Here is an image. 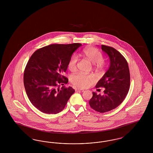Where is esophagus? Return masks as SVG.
Wrapping results in <instances>:
<instances>
[{
  "mask_svg": "<svg viewBox=\"0 0 153 153\" xmlns=\"http://www.w3.org/2000/svg\"><path fill=\"white\" fill-rule=\"evenodd\" d=\"M82 90H84L82 89H81V88H75V91H82Z\"/></svg>",
  "mask_w": 153,
  "mask_h": 153,
  "instance_id": "esophagus-1",
  "label": "esophagus"
}]
</instances>
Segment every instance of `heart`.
Returning <instances> with one entry per match:
<instances>
[{
  "instance_id": "1",
  "label": "heart",
  "mask_w": 153,
  "mask_h": 153,
  "mask_svg": "<svg viewBox=\"0 0 153 153\" xmlns=\"http://www.w3.org/2000/svg\"><path fill=\"white\" fill-rule=\"evenodd\" d=\"M84 56L93 63L96 69H102L104 65L103 57L100 51L95 48H88L83 51ZM78 58L76 55H73L68 62V69L73 71L76 68ZM94 80V76L92 74H85L81 72L76 73L71 77V81L74 85L79 88H87L89 86L92 81Z\"/></svg>"
}]
</instances>
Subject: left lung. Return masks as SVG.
<instances>
[{
	"label": "left lung",
	"instance_id": "left-lung-1",
	"mask_svg": "<svg viewBox=\"0 0 153 153\" xmlns=\"http://www.w3.org/2000/svg\"><path fill=\"white\" fill-rule=\"evenodd\" d=\"M102 49L110 59L109 69L96 85L105 88L104 95L94 92L89 104L96 111L104 113L116 108L123 102L130 89V74L127 61L119 51L104 45Z\"/></svg>",
	"mask_w": 153,
	"mask_h": 153
}]
</instances>
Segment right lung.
Returning a JSON list of instances; mask_svg holds the SVG:
<instances>
[{
    "label": "right lung",
    "instance_id": "add662e5",
    "mask_svg": "<svg viewBox=\"0 0 153 153\" xmlns=\"http://www.w3.org/2000/svg\"><path fill=\"white\" fill-rule=\"evenodd\" d=\"M82 45L51 44L38 49L30 57L23 74L26 94L31 104L40 111L56 114L64 109L75 92L71 87L62 86L68 79L62 74L73 52Z\"/></svg>",
    "mask_w": 153,
    "mask_h": 153
}]
</instances>
